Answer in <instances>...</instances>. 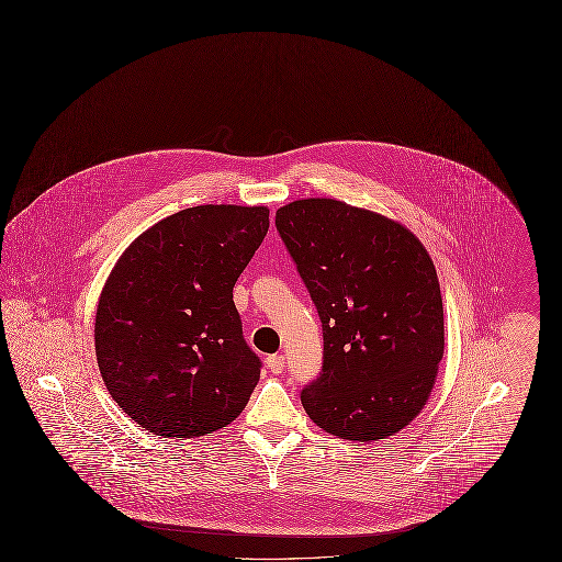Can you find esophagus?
I'll use <instances>...</instances> for the list:
<instances>
[{
	"instance_id": "34e87169",
	"label": "esophagus",
	"mask_w": 562,
	"mask_h": 562,
	"mask_svg": "<svg viewBox=\"0 0 562 562\" xmlns=\"http://www.w3.org/2000/svg\"><path fill=\"white\" fill-rule=\"evenodd\" d=\"M269 371L273 374H280L284 371V356L282 353H276V356H268Z\"/></svg>"
}]
</instances>
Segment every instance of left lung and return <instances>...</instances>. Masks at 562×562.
Returning <instances> with one entry per match:
<instances>
[{
  "label": "left lung",
  "mask_w": 562,
  "mask_h": 562,
  "mask_svg": "<svg viewBox=\"0 0 562 562\" xmlns=\"http://www.w3.org/2000/svg\"><path fill=\"white\" fill-rule=\"evenodd\" d=\"M276 227L322 321L324 367L301 392L305 413L344 440L398 434L424 411L445 353L426 246L401 221L335 198L294 200Z\"/></svg>",
  "instance_id": "8db88e82"
}]
</instances>
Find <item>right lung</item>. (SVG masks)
Returning <instances> with one entry per match:
<instances>
[{"mask_svg":"<svg viewBox=\"0 0 562 562\" xmlns=\"http://www.w3.org/2000/svg\"><path fill=\"white\" fill-rule=\"evenodd\" d=\"M268 229V206H193L145 229L109 271L97 362L140 428L200 438L244 411L261 362L244 344L234 286Z\"/></svg>","mask_w":562,"mask_h":562,"instance_id":"1","label":"right lung"}]
</instances>
